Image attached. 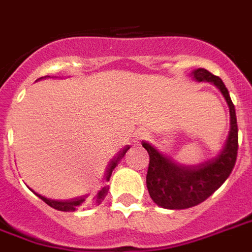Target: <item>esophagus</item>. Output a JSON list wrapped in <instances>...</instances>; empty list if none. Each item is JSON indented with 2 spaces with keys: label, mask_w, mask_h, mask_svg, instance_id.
Listing matches in <instances>:
<instances>
[{
  "label": "esophagus",
  "mask_w": 252,
  "mask_h": 252,
  "mask_svg": "<svg viewBox=\"0 0 252 252\" xmlns=\"http://www.w3.org/2000/svg\"><path fill=\"white\" fill-rule=\"evenodd\" d=\"M146 136H147V134H146V131H142V130H140V131L136 132V135H135V142H139V140L144 139V138H146Z\"/></svg>",
  "instance_id": "34e87169"
}]
</instances>
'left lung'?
I'll return each mask as SVG.
<instances>
[{
	"instance_id": "1",
	"label": "left lung",
	"mask_w": 252,
	"mask_h": 252,
	"mask_svg": "<svg viewBox=\"0 0 252 252\" xmlns=\"http://www.w3.org/2000/svg\"><path fill=\"white\" fill-rule=\"evenodd\" d=\"M197 81H209L221 91L230 108V132L222 153L198 165H181L163 157L146 142H142L147 150L148 163L147 189L157 205L165 209H187L205 201L221 187L233 171L238 155V125L235 108L229 91L218 76H214L204 68L193 72Z\"/></svg>"
}]
</instances>
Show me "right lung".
<instances>
[{
	"label": "right lung",
	"instance_id": "1",
	"mask_svg": "<svg viewBox=\"0 0 252 252\" xmlns=\"http://www.w3.org/2000/svg\"><path fill=\"white\" fill-rule=\"evenodd\" d=\"M128 146L127 147H125L122 151H121L118 155H117L114 159H113L112 161H110V164L108 165V171H106V180L109 181V179H110V176H112V172L113 169L116 168L117 164L120 163V160L124 158V155L126 153H127L128 150ZM108 190H109V187L108 185H104L102 188L99 189L98 192L95 193V194H93V196H81V197H77V198H73V200H67V201H55V200H48V198H46V197L40 196V194H38V193H35L36 196L40 198V200H43L44 202H46L47 205H50L51 208H54V209L56 210H62V212H75L79 206L81 205H95V204H99L101 201L104 200L105 196L108 194Z\"/></svg>",
	"mask_w": 252,
	"mask_h": 252
}]
</instances>
